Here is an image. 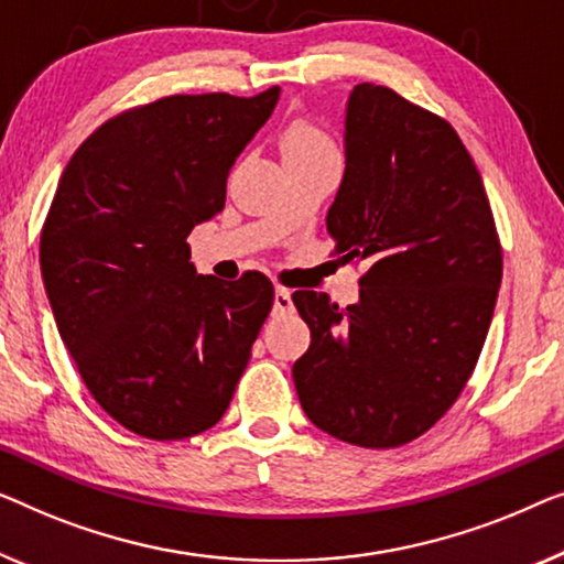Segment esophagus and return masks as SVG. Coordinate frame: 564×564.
I'll return each instance as SVG.
<instances>
[{"instance_id": "34e87169", "label": "esophagus", "mask_w": 564, "mask_h": 564, "mask_svg": "<svg viewBox=\"0 0 564 564\" xmlns=\"http://www.w3.org/2000/svg\"><path fill=\"white\" fill-rule=\"evenodd\" d=\"M291 308H293L291 291H289V289H275V296H273V314H275V316L289 314Z\"/></svg>"}]
</instances>
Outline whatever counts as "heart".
Listing matches in <instances>:
<instances>
[{"instance_id": "1", "label": "heart", "mask_w": 564, "mask_h": 564, "mask_svg": "<svg viewBox=\"0 0 564 564\" xmlns=\"http://www.w3.org/2000/svg\"><path fill=\"white\" fill-rule=\"evenodd\" d=\"M324 150H332V142L314 122H306V120L293 122L283 138V155L324 153Z\"/></svg>"}]
</instances>
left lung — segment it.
<instances>
[{"label": "left lung", "mask_w": 564, "mask_h": 564, "mask_svg": "<svg viewBox=\"0 0 564 564\" xmlns=\"http://www.w3.org/2000/svg\"><path fill=\"white\" fill-rule=\"evenodd\" d=\"M327 232L368 271L347 308L293 293L312 329L293 362L301 409L343 442L401 447L457 401L494 319L503 258L486 186L447 120L358 84Z\"/></svg>", "instance_id": "1"}]
</instances>
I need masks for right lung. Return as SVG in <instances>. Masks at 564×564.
<instances>
[{
    "label": "right lung",
    "mask_w": 564,
    "mask_h": 564,
    "mask_svg": "<svg viewBox=\"0 0 564 564\" xmlns=\"http://www.w3.org/2000/svg\"><path fill=\"white\" fill-rule=\"evenodd\" d=\"M281 89L176 94L91 132L55 188L41 271L55 327L86 388L148 440L225 416L273 306V283L196 275L186 237L225 209L237 155Z\"/></svg>",
    "instance_id": "add662e5"
}]
</instances>
